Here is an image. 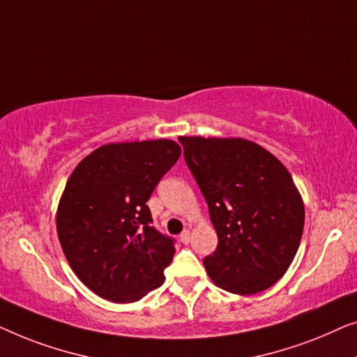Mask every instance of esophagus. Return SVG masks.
Segmentation results:
<instances>
[{
    "mask_svg": "<svg viewBox=\"0 0 357 357\" xmlns=\"http://www.w3.org/2000/svg\"><path fill=\"white\" fill-rule=\"evenodd\" d=\"M179 241H181V243H183V244H188V243H189V241H190V233H189L188 229H185V231H183V233H181V236H179Z\"/></svg>",
    "mask_w": 357,
    "mask_h": 357,
    "instance_id": "34e87169",
    "label": "esophagus"
}]
</instances>
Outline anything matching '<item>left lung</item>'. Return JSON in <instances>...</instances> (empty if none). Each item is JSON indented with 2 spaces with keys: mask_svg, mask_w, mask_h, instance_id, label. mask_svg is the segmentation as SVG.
I'll return each instance as SVG.
<instances>
[{
  "mask_svg": "<svg viewBox=\"0 0 357 357\" xmlns=\"http://www.w3.org/2000/svg\"><path fill=\"white\" fill-rule=\"evenodd\" d=\"M218 234L204 259L208 277L234 294H255L283 277L298 252L304 204L277 157L245 139L179 137Z\"/></svg>",
  "mask_w": 357,
  "mask_h": 357,
  "instance_id": "obj_1",
  "label": "left lung"
}]
</instances>
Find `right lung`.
Wrapping results in <instances>:
<instances>
[{"instance_id": "1", "label": "right lung", "mask_w": 357, "mask_h": 357, "mask_svg": "<svg viewBox=\"0 0 357 357\" xmlns=\"http://www.w3.org/2000/svg\"><path fill=\"white\" fill-rule=\"evenodd\" d=\"M181 155L168 139L103 145L69 176L58 238L79 280L112 303H135L162 286L174 239L153 228L147 200Z\"/></svg>"}]
</instances>
